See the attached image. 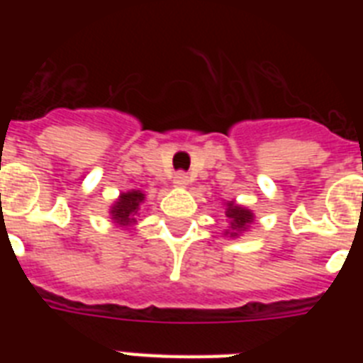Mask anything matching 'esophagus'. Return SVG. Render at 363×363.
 <instances>
[{
  "label": "esophagus",
  "instance_id": "esophagus-1",
  "mask_svg": "<svg viewBox=\"0 0 363 363\" xmlns=\"http://www.w3.org/2000/svg\"><path fill=\"white\" fill-rule=\"evenodd\" d=\"M173 184L175 186H186L188 184V175L184 171H177L175 177H173Z\"/></svg>",
  "mask_w": 363,
  "mask_h": 363
}]
</instances>
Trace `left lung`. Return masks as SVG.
<instances>
[{"label": "left lung", "mask_w": 363, "mask_h": 363, "mask_svg": "<svg viewBox=\"0 0 363 363\" xmlns=\"http://www.w3.org/2000/svg\"><path fill=\"white\" fill-rule=\"evenodd\" d=\"M226 216L233 228V232L230 233L232 238L233 235H238V232H241V230H247L248 224L254 220V216L250 211L245 209V207H239V205H235V203H228Z\"/></svg>", "instance_id": "1"}]
</instances>
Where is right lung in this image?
<instances>
[{"label":"right lung","mask_w":363,"mask_h":363,"mask_svg":"<svg viewBox=\"0 0 363 363\" xmlns=\"http://www.w3.org/2000/svg\"><path fill=\"white\" fill-rule=\"evenodd\" d=\"M143 199H145V194L141 190H131L128 194H122L118 201L115 203V207L111 209L113 220L116 224H121V226H130V224H133Z\"/></svg>","instance_id":"1"}]
</instances>
